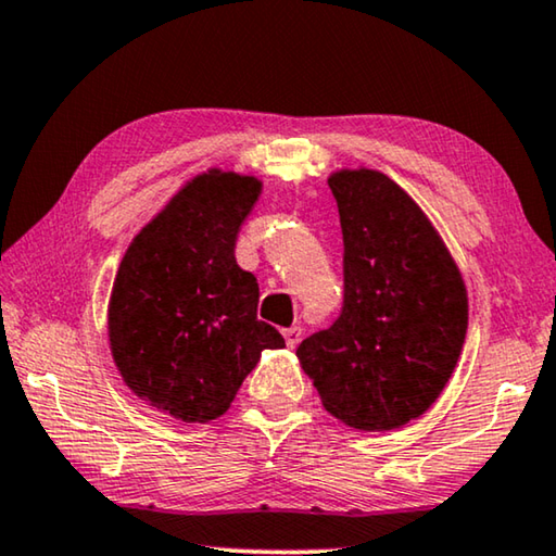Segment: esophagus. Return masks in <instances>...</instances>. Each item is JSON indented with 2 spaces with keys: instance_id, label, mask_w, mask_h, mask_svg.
I'll return each mask as SVG.
<instances>
[{
  "instance_id": "1",
  "label": "esophagus",
  "mask_w": 556,
  "mask_h": 556,
  "mask_svg": "<svg viewBox=\"0 0 556 556\" xmlns=\"http://www.w3.org/2000/svg\"><path fill=\"white\" fill-rule=\"evenodd\" d=\"M281 333H285V341H287L289 348H296L299 341H301V333H304V331H301V326H291V328H285Z\"/></svg>"
}]
</instances>
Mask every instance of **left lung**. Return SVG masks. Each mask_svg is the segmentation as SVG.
I'll return each mask as SVG.
<instances>
[{
	"mask_svg": "<svg viewBox=\"0 0 556 556\" xmlns=\"http://www.w3.org/2000/svg\"><path fill=\"white\" fill-rule=\"evenodd\" d=\"M343 230V308L296 348L324 407L388 431L425 414L464 348L468 299L456 262L417 203L380 172L328 178Z\"/></svg>",
	"mask_w": 556,
	"mask_h": 556,
	"instance_id": "8db88e82",
	"label": "left lung"
}]
</instances>
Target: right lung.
Returning <instances> with one entry per match:
<instances>
[{"mask_svg":"<svg viewBox=\"0 0 556 556\" xmlns=\"http://www.w3.org/2000/svg\"><path fill=\"white\" fill-rule=\"evenodd\" d=\"M255 176H195L137 235L110 299V348L127 388L172 417L211 421L228 412L267 348H285L257 318L255 275L235 262Z\"/></svg>","mask_w":556,"mask_h":556,"instance_id":"1","label":"right lung"}]
</instances>
